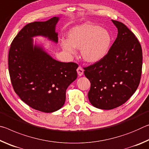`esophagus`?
<instances>
[{
    "instance_id": "1",
    "label": "esophagus",
    "mask_w": 149,
    "mask_h": 149,
    "mask_svg": "<svg viewBox=\"0 0 149 149\" xmlns=\"http://www.w3.org/2000/svg\"><path fill=\"white\" fill-rule=\"evenodd\" d=\"M84 69H83L81 66H79L77 68V74H78V75H79V76H81V75L84 74Z\"/></svg>"
}]
</instances>
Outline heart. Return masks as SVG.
Listing matches in <instances>:
<instances>
[{"instance_id": "heart-1", "label": "heart", "mask_w": 149, "mask_h": 149, "mask_svg": "<svg viewBox=\"0 0 149 149\" xmlns=\"http://www.w3.org/2000/svg\"><path fill=\"white\" fill-rule=\"evenodd\" d=\"M111 42L112 37L107 29L85 23L70 29L68 33V40H61L60 44L63 50L70 54H74V48L80 49L84 60L95 63L106 56Z\"/></svg>"}]
</instances>
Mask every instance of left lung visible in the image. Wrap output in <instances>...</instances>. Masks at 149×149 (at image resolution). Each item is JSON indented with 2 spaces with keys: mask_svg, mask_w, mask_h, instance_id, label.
Instances as JSON below:
<instances>
[{
  "mask_svg": "<svg viewBox=\"0 0 149 149\" xmlns=\"http://www.w3.org/2000/svg\"><path fill=\"white\" fill-rule=\"evenodd\" d=\"M112 21L118 28L117 38L104 58L84 68V74L91 83L89 101L103 110L124 104L137 90L142 73L139 41L125 25Z\"/></svg>",
  "mask_w": 149,
  "mask_h": 149,
  "instance_id": "obj_1",
  "label": "left lung"
}]
</instances>
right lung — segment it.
<instances>
[{
  "instance_id": "1",
  "label": "right lung",
  "mask_w": 149,
  "mask_h": 149,
  "mask_svg": "<svg viewBox=\"0 0 149 149\" xmlns=\"http://www.w3.org/2000/svg\"><path fill=\"white\" fill-rule=\"evenodd\" d=\"M58 17L27 24L12 41L8 53V71L15 93L30 107L53 112L61 108L68 87L76 79L78 65L54 60L42 47L33 44L32 37H49L58 42L55 26Z\"/></svg>"
}]
</instances>
